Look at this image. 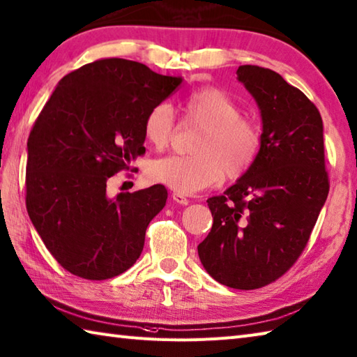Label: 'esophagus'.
I'll return each mask as SVG.
<instances>
[{
  "label": "esophagus",
  "instance_id": "obj_1",
  "mask_svg": "<svg viewBox=\"0 0 357 357\" xmlns=\"http://www.w3.org/2000/svg\"><path fill=\"white\" fill-rule=\"evenodd\" d=\"M172 198H173L174 202H178V204H181V206H187L188 202H190V201H188V198L184 197L183 193H176V192H174V193L172 195Z\"/></svg>",
  "mask_w": 357,
  "mask_h": 357
}]
</instances>
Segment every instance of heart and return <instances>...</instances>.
Returning <instances> with one entry per match:
<instances>
[{"instance_id":"b5f03b06","label":"heart","mask_w":357,"mask_h":357,"mask_svg":"<svg viewBox=\"0 0 357 357\" xmlns=\"http://www.w3.org/2000/svg\"><path fill=\"white\" fill-rule=\"evenodd\" d=\"M184 121L199 125L195 155H172L150 165V178L176 193L192 195L220 183L226 174L236 179L258 159L263 131L226 91L215 86L193 89L183 100ZM176 119L169 103H158L144 121V135L156 149L169 145Z\"/></svg>"}]
</instances>
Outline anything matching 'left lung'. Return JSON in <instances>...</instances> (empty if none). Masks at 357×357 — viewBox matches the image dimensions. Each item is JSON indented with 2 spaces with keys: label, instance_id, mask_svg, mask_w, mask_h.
Segmentation results:
<instances>
[{
  "label": "left lung",
  "instance_id": "8db88e82",
  "mask_svg": "<svg viewBox=\"0 0 357 357\" xmlns=\"http://www.w3.org/2000/svg\"><path fill=\"white\" fill-rule=\"evenodd\" d=\"M236 77L260 107L263 144L252 169L207 199L213 225L198 255L216 282L248 291L278 280L294 266L325 204L330 179L316 105L268 68L244 65Z\"/></svg>",
  "mask_w": 357,
  "mask_h": 357
}]
</instances>
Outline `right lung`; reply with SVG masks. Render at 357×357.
<instances>
[{"label":"right lung","mask_w":357,"mask_h":357,"mask_svg":"<svg viewBox=\"0 0 357 357\" xmlns=\"http://www.w3.org/2000/svg\"><path fill=\"white\" fill-rule=\"evenodd\" d=\"M181 82L139 61L100 59L63 77L49 97L27 139L26 208L63 269L107 280L141 257L167 188L108 198L107 183L144 155L146 114Z\"/></svg>","instance_id":"obj_1"}]
</instances>
